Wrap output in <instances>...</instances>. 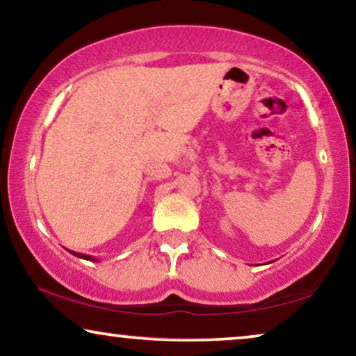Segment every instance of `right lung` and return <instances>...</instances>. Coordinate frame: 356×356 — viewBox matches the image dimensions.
<instances>
[{
  "label": "right lung",
  "mask_w": 356,
  "mask_h": 356,
  "mask_svg": "<svg viewBox=\"0 0 356 356\" xmlns=\"http://www.w3.org/2000/svg\"><path fill=\"white\" fill-rule=\"evenodd\" d=\"M70 251V250H67ZM71 254H74V256H77V257H81V259H86V261H95L97 262V259L94 256H87V254H81V252H74V251H70Z\"/></svg>",
  "instance_id": "add662e5"
}]
</instances>
